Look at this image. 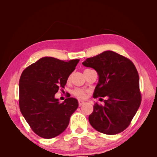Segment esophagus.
<instances>
[{
	"label": "esophagus",
	"mask_w": 157,
	"mask_h": 157,
	"mask_svg": "<svg viewBox=\"0 0 157 157\" xmlns=\"http://www.w3.org/2000/svg\"><path fill=\"white\" fill-rule=\"evenodd\" d=\"M85 102L84 101H81V100H80V101H78V105H79V106L80 107V106H82L83 104Z\"/></svg>",
	"instance_id": "34e87169"
}]
</instances>
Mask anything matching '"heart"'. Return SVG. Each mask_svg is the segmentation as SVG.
Returning <instances> with one entry per match:
<instances>
[{
    "mask_svg": "<svg viewBox=\"0 0 157 157\" xmlns=\"http://www.w3.org/2000/svg\"><path fill=\"white\" fill-rule=\"evenodd\" d=\"M69 80H70V77L69 78ZM73 93L75 96H76L79 99H85L87 96L86 92L84 91V90L82 89H78V88L75 89V90H73Z\"/></svg>",
    "mask_w": 157,
    "mask_h": 157,
    "instance_id": "heart-1",
    "label": "heart"
}]
</instances>
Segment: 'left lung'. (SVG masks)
I'll return each instance as SVG.
<instances>
[{
  "mask_svg": "<svg viewBox=\"0 0 157 157\" xmlns=\"http://www.w3.org/2000/svg\"><path fill=\"white\" fill-rule=\"evenodd\" d=\"M82 63L94 69L99 76L94 98L107 97L104 105L95 103L88 117L90 124L107 135L124 131L141 101L140 78L135 65L129 59L111 50L87 58Z\"/></svg>",
  "mask_w": 157,
  "mask_h": 157,
  "instance_id": "left-lung-1",
  "label": "left lung"
}]
</instances>
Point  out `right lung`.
Segmentation results:
<instances>
[{
  "mask_svg": "<svg viewBox=\"0 0 157 157\" xmlns=\"http://www.w3.org/2000/svg\"><path fill=\"white\" fill-rule=\"evenodd\" d=\"M79 59L62 61L44 57L27 67L20 77V109L33 131L45 139L59 135L69 125L77 110V99L69 98L62 103L55 98L64 88Z\"/></svg>",
  "mask_w": 157,
  "mask_h": 157,
  "instance_id": "right-lung-1",
  "label": "right lung"
}]
</instances>
